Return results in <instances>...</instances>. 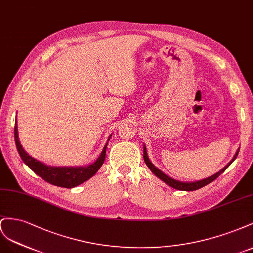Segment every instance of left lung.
<instances>
[{"label":"left lung","instance_id":"8db88e82","mask_svg":"<svg viewBox=\"0 0 253 253\" xmlns=\"http://www.w3.org/2000/svg\"><path fill=\"white\" fill-rule=\"evenodd\" d=\"M143 157H144V161H145L146 165L149 168V169L151 170V172H153L154 175H156L159 179H161L162 181H164L167 184H169V186H171L172 189H176V190H179V191H195V190H198L200 189V187H203L209 183H211L212 181H214V180L217 178L219 175H221L223 171H225L229 167L230 164L232 163L237 155H239V151H240V148L236 150V153L234 155V157L232 158V160H231L225 168H222L218 172H216V174L208 177V178H205L203 180H198V181H194V182H183V181H179V180H176L174 178H170L169 176H168L167 174H164L163 171H161L160 169H159L158 168H156L155 165L150 162L149 158H148V155H147V150H146V146L144 145L143 146Z\"/></svg>","mask_w":253,"mask_h":253}]
</instances>
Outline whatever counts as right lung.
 Wrapping results in <instances>:
<instances>
[{"label": "right lung", "mask_w": 253, "mask_h": 253, "mask_svg": "<svg viewBox=\"0 0 253 253\" xmlns=\"http://www.w3.org/2000/svg\"><path fill=\"white\" fill-rule=\"evenodd\" d=\"M110 138L111 135L108 138L106 145L95 162L89 164L88 167H50V165H46L45 163L36 160L26 153L19 140L17 120L16 124H14V141H16L17 149L22 161L35 174H37L43 180H45L46 182L56 186L67 187V189H72V187L82 184L96 174L105 161L106 148Z\"/></svg>", "instance_id": "obj_1"}]
</instances>
